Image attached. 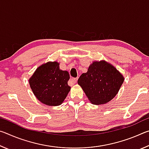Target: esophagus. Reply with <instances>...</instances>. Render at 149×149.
<instances>
[{
	"mask_svg": "<svg viewBox=\"0 0 149 149\" xmlns=\"http://www.w3.org/2000/svg\"><path fill=\"white\" fill-rule=\"evenodd\" d=\"M70 81H71L72 84H75V83L77 82V78H71V79H70Z\"/></svg>",
	"mask_w": 149,
	"mask_h": 149,
	"instance_id": "esophagus-1",
	"label": "esophagus"
}]
</instances>
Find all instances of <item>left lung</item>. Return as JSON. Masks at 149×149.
I'll list each match as a JSON object with an SVG mask.
<instances>
[{"mask_svg": "<svg viewBox=\"0 0 149 149\" xmlns=\"http://www.w3.org/2000/svg\"><path fill=\"white\" fill-rule=\"evenodd\" d=\"M123 81L124 77L114 65L101 60L93 62L77 83L91 102L103 104L114 99Z\"/></svg>", "mask_w": 149, "mask_h": 149, "instance_id": "1", "label": "left lung"}]
</instances>
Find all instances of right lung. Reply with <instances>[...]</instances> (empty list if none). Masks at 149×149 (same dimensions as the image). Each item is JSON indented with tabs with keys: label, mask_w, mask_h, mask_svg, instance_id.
<instances>
[{
	"label": "right lung",
	"mask_w": 149,
	"mask_h": 149,
	"mask_svg": "<svg viewBox=\"0 0 149 149\" xmlns=\"http://www.w3.org/2000/svg\"><path fill=\"white\" fill-rule=\"evenodd\" d=\"M69 73L60 69L59 63L49 62L40 65L29 78L30 87L40 102L48 106H58L70 92Z\"/></svg>",
	"instance_id": "right-lung-1"
}]
</instances>
